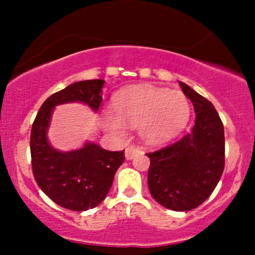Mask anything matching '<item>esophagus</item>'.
I'll list each match as a JSON object with an SVG mask.
<instances>
[{"mask_svg": "<svg viewBox=\"0 0 255 255\" xmlns=\"http://www.w3.org/2000/svg\"><path fill=\"white\" fill-rule=\"evenodd\" d=\"M140 151L141 150H140L139 146L129 145L127 148H126V158H127V159H131V158L135 156L137 152H140Z\"/></svg>", "mask_w": 255, "mask_h": 255, "instance_id": "34e87169", "label": "esophagus"}]
</instances>
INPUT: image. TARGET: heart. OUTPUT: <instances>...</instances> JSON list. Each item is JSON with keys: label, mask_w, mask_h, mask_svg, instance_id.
<instances>
[{"label": "heart", "mask_w": 255, "mask_h": 255, "mask_svg": "<svg viewBox=\"0 0 255 255\" xmlns=\"http://www.w3.org/2000/svg\"><path fill=\"white\" fill-rule=\"evenodd\" d=\"M189 102L180 91L136 86L116 96L113 111L104 114L108 129L122 133L126 126H139L150 144H162L177 135L188 121Z\"/></svg>", "instance_id": "heart-1"}]
</instances>
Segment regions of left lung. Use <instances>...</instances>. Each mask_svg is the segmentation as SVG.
<instances>
[{
    "mask_svg": "<svg viewBox=\"0 0 255 255\" xmlns=\"http://www.w3.org/2000/svg\"><path fill=\"white\" fill-rule=\"evenodd\" d=\"M195 111L192 131L148 152L147 183L157 203L174 211H189L206 200L221 180L225 163L223 122L209 99L180 83Z\"/></svg>",
    "mask_w": 255,
    "mask_h": 255,
    "instance_id": "8db88e82",
    "label": "left lung"
}]
</instances>
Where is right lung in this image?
I'll use <instances>...</instances> for the list:
<instances>
[{
  "mask_svg": "<svg viewBox=\"0 0 255 255\" xmlns=\"http://www.w3.org/2000/svg\"><path fill=\"white\" fill-rule=\"evenodd\" d=\"M104 80L78 81L51 95L42 104L31 129L32 172L39 188L57 205L72 211H86L99 205L109 193L115 172L125 160V150L108 151L86 144L72 152L52 148L46 129L55 105L83 102L97 111Z\"/></svg>",
  "mask_w": 255,
  "mask_h": 255,
  "instance_id": "right-lung-1",
  "label": "right lung"
}]
</instances>
